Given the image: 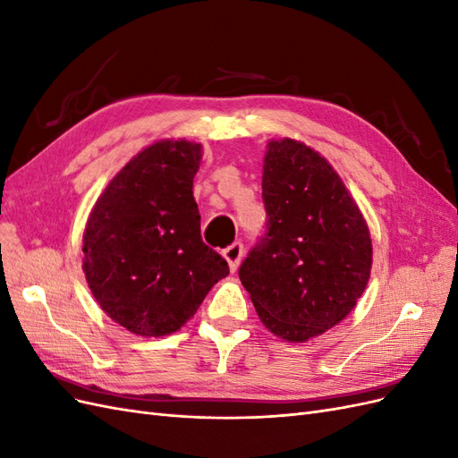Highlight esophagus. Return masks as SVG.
I'll use <instances>...</instances> for the list:
<instances>
[{
	"instance_id": "34e87169",
	"label": "esophagus",
	"mask_w": 458,
	"mask_h": 458,
	"mask_svg": "<svg viewBox=\"0 0 458 458\" xmlns=\"http://www.w3.org/2000/svg\"><path fill=\"white\" fill-rule=\"evenodd\" d=\"M242 254H244V246H242V242H233L231 246H227L225 250H224V258L227 259V263H229V269H231L233 273L237 271L239 263H241V259H242Z\"/></svg>"
}]
</instances>
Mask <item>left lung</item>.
Here are the masks:
<instances>
[{
  "label": "left lung",
  "instance_id": "obj_1",
  "mask_svg": "<svg viewBox=\"0 0 458 458\" xmlns=\"http://www.w3.org/2000/svg\"><path fill=\"white\" fill-rule=\"evenodd\" d=\"M261 189L267 231L242 261L241 283L267 330L308 342L365 293L370 233L335 168L300 141L267 143Z\"/></svg>",
  "mask_w": 458,
  "mask_h": 458
}]
</instances>
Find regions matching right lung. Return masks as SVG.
I'll use <instances>...</instances> for the list:
<instances>
[{
	"label": "right lung",
	"mask_w": 458,
	"mask_h": 458,
	"mask_svg": "<svg viewBox=\"0 0 458 458\" xmlns=\"http://www.w3.org/2000/svg\"><path fill=\"white\" fill-rule=\"evenodd\" d=\"M202 145L162 140L123 165L97 199L84 231V273L101 310L137 336L182 328L227 261L200 237L192 197Z\"/></svg>",
	"instance_id": "add662e5"
}]
</instances>
